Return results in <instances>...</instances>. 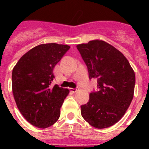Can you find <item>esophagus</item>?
<instances>
[{
	"label": "esophagus",
	"instance_id": "34e87169",
	"mask_svg": "<svg viewBox=\"0 0 149 149\" xmlns=\"http://www.w3.org/2000/svg\"><path fill=\"white\" fill-rule=\"evenodd\" d=\"M77 90H78V88H75V89H73V88H72L71 89V91H72V93H76V92H77Z\"/></svg>",
	"mask_w": 149,
	"mask_h": 149
}]
</instances>
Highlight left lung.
Here are the masks:
<instances>
[{"mask_svg": "<svg viewBox=\"0 0 149 149\" xmlns=\"http://www.w3.org/2000/svg\"><path fill=\"white\" fill-rule=\"evenodd\" d=\"M77 48L89 78L97 79L98 88L89 94L88 103L81 106V115L96 128L110 127L122 119L132 101L134 70L123 54L104 41H89Z\"/></svg>", "mask_w": 149, "mask_h": 149, "instance_id": "left-lung-1", "label": "left lung"}]
</instances>
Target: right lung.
Listing matches in <instances>:
<instances>
[{"mask_svg": "<svg viewBox=\"0 0 149 149\" xmlns=\"http://www.w3.org/2000/svg\"><path fill=\"white\" fill-rule=\"evenodd\" d=\"M70 46L48 43L36 46L20 58L12 73V89L15 103L24 119L39 128L53 125L68 89L51 86L54 68Z\"/></svg>", "mask_w": 149, "mask_h": 149, "instance_id": "obj_1", "label": "right lung"}]
</instances>
